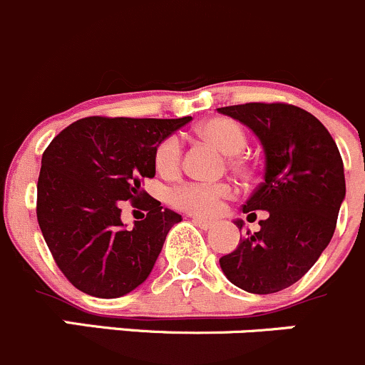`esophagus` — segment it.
<instances>
[{"mask_svg": "<svg viewBox=\"0 0 365 365\" xmlns=\"http://www.w3.org/2000/svg\"><path fill=\"white\" fill-rule=\"evenodd\" d=\"M192 222L196 224L197 227H201V230H212L213 227V222L212 220H206V219H200V217H194Z\"/></svg>", "mask_w": 365, "mask_h": 365, "instance_id": "esophagus-1", "label": "esophagus"}]
</instances>
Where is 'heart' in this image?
Listing matches in <instances>:
<instances>
[{
  "label": "heart",
  "instance_id": "obj_1",
  "mask_svg": "<svg viewBox=\"0 0 365 365\" xmlns=\"http://www.w3.org/2000/svg\"><path fill=\"white\" fill-rule=\"evenodd\" d=\"M197 134L208 139L219 150L230 157V164L238 173H249L251 165L244 157L237 155L247 145V130L240 121L230 116H215L197 127ZM183 146L176 135H168L157 145L153 153V164L162 175H175L182 165ZM233 196V189L227 183H201L183 182L169 190V200L175 206L194 213V215L208 217L219 210L220 203Z\"/></svg>",
  "mask_w": 365,
  "mask_h": 365
}]
</instances>
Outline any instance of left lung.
<instances>
[{
	"label": "left lung",
	"instance_id": "left-lung-1",
	"mask_svg": "<svg viewBox=\"0 0 365 365\" xmlns=\"http://www.w3.org/2000/svg\"><path fill=\"white\" fill-rule=\"evenodd\" d=\"M252 128L264 150L263 182L244 213L259 220L233 252L220 257V268L238 288L268 295L304 277L332 240L346 194L341 153L325 125L286 102H249L219 108ZM238 230L244 222L237 220Z\"/></svg>",
	"mask_w": 365,
	"mask_h": 365
}]
</instances>
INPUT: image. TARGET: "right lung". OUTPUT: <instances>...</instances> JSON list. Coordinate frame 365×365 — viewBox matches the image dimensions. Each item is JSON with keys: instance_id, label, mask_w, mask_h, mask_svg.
I'll return each instance as SVG.
<instances>
[{"instance_id": "1", "label": "right lung", "mask_w": 365, "mask_h": 365, "mask_svg": "<svg viewBox=\"0 0 365 365\" xmlns=\"http://www.w3.org/2000/svg\"><path fill=\"white\" fill-rule=\"evenodd\" d=\"M190 120L88 116L47 146L36 219L58 268L77 289L116 298L146 281L182 215L162 208L141 183L155 176L157 145ZM123 200L147 212L132 230L120 222Z\"/></svg>"}]
</instances>
